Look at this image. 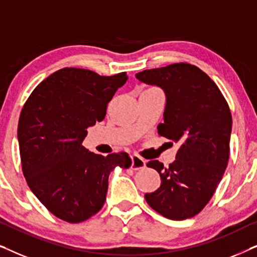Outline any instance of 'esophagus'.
Instances as JSON below:
<instances>
[{"mask_svg": "<svg viewBox=\"0 0 257 257\" xmlns=\"http://www.w3.org/2000/svg\"><path fill=\"white\" fill-rule=\"evenodd\" d=\"M132 170H140V168L146 167V160H144L143 158H140L137 154H133L132 156Z\"/></svg>", "mask_w": 257, "mask_h": 257, "instance_id": "34e87169", "label": "esophagus"}]
</instances>
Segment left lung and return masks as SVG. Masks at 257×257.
Masks as SVG:
<instances>
[{"mask_svg":"<svg viewBox=\"0 0 257 257\" xmlns=\"http://www.w3.org/2000/svg\"><path fill=\"white\" fill-rule=\"evenodd\" d=\"M136 78L163 89L166 106L158 133L179 144L175 160L167 168L158 160L147 164L160 174L161 185L146 193L145 199L167 219H188L208 203L227 167L229 106L216 84L187 63L144 70Z\"/></svg>","mask_w":257,"mask_h":257,"instance_id":"1","label":"left lung"}]
</instances>
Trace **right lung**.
<instances>
[{"label": "right lung", "instance_id": "right-lung-1", "mask_svg": "<svg viewBox=\"0 0 257 257\" xmlns=\"http://www.w3.org/2000/svg\"><path fill=\"white\" fill-rule=\"evenodd\" d=\"M127 78L125 72L106 77L61 69L38 84L21 112L17 139L24 177L37 199L66 222L99 212L108 175L132 165L125 152L103 157L82 145L87 127L103 120L108 101Z\"/></svg>", "mask_w": 257, "mask_h": 257}]
</instances>
